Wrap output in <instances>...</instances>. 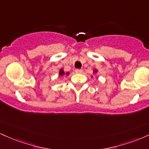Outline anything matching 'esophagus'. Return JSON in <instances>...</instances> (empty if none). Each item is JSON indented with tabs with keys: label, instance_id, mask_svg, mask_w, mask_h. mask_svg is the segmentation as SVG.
Here are the masks:
<instances>
[{
	"label": "esophagus",
	"instance_id": "34e87169",
	"mask_svg": "<svg viewBox=\"0 0 149 149\" xmlns=\"http://www.w3.org/2000/svg\"><path fill=\"white\" fill-rule=\"evenodd\" d=\"M75 72H76V73H81L82 72H83V70H82V69H76Z\"/></svg>",
	"mask_w": 149,
	"mask_h": 149
}]
</instances>
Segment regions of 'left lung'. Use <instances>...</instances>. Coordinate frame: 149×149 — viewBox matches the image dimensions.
<instances>
[{
    "mask_svg": "<svg viewBox=\"0 0 149 149\" xmlns=\"http://www.w3.org/2000/svg\"><path fill=\"white\" fill-rule=\"evenodd\" d=\"M94 73H97V70H96V69L94 70Z\"/></svg>",
    "mask_w": 149,
    "mask_h": 149,
    "instance_id": "8db88e82",
    "label": "left lung"
}]
</instances>
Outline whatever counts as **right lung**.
Wrapping results in <instances>:
<instances>
[{
  "mask_svg": "<svg viewBox=\"0 0 149 149\" xmlns=\"http://www.w3.org/2000/svg\"><path fill=\"white\" fill-rule=\"evenodd\" d=\"M59 76H68V75L69 74V72H67V73H65L64 71V69H60L59 70Z\"/></svg>",
  "mask_w": 149,
  "mask_h": 149,
  "instance_id": "right-lung-1",
  "label": "right lung"
}]
</instances>
